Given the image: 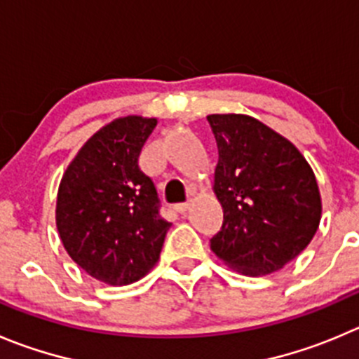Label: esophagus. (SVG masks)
Wrapping results in <instances>:
<instances>
[{
    "label": "esophagus",
    "mask_w": 359,
    "mask_h": 359,
    "mask_svg": "<svg viewBox=\"0 0 359 359\" xmlns=\"http://www.w3.org/2000/svg\"><path fill=\"white\" fill-rule=\"evenodd\" d=\"M189 208H190V203H180L174 206V210H176L177 213H185V211H189Z\"/></svg>",
    "instance_id": "obj_1"
}]
</instances>
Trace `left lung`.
<instances>
[{
	"instance_id": "left-lung-1",
	"label": "left lung",
	"mask_w": 359,
	"mask_h": 359,
	"mask_svg": "<svg viewBox=\"0 0 359 359\" xmlns=\"http://www.w3.org/2000/svg\"><path fill=\"white\" fill-rule=\"evenodd\" d=\"M218 148L213 192L224 210L210 240L234 271L262 276L298 257L319 229L316 174L299 149L247 114H210Z\"/></svg>"
}]
</instances>
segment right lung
Wrapping results in <instances>:
<instances>
[{
	"mask_svg": "<svg viewBox=\"0 0 359 359\" xmlns=\"http://www.w3.org/2000/svg\"><path fill=\"white\" fill-rule=\"evenodd\" d=\"M156 118L121 116L95 132L61 177L56 227L67 254L107 285L134 284L158 262L170 224L139 169Z\"/></svg>",
	"mask_w": 359,
	"mask_h": 359,
	"instance_id": "obj_1",
	"label": "right lung"
}]
</instances>
